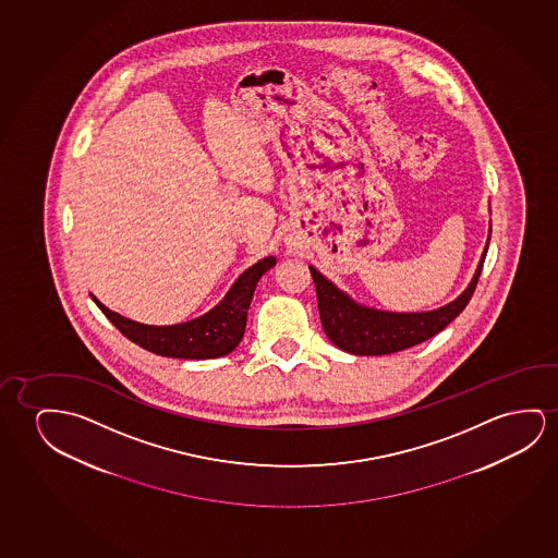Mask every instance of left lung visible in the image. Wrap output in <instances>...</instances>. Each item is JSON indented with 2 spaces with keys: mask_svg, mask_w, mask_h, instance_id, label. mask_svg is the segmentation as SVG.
Instances as JSON below:
<instances>
[{
  "mask_svg": "<svg viewBox=\"0 0 558 558\" xmlns=\"http://www.w3.org/2000/svg\"><path fill=\"white\" fill-rule=\"evenodd\" d=\"M489 235H492V222H489ZM487 245H489V238L466 290L444 307L422 311V313H391V311L364 307L355 300H351L345 291L333 286L328 278H324L315 267H308L315 282L318 313H320L326 336L341 351L361 356L389 355L434 338L469 305L484 267Z\"/></svg>",
  "mask_w": 558,
  "mask_h": 558,
  "instance_id": "8db88e82",
  "label": "left lung"
}]
</instances>
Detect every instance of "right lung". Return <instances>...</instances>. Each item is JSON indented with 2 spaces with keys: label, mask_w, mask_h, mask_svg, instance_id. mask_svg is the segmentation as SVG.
Segmentation results:
<instances>
[{
  "label": "right lung",
  "mask_w": 558,
  "mask_h": 558,
  "mask_svg": "<svg viewBox=\"0 0 558 558\" xmlns=\"http://www.w3.org/2000/svg\"><path fill=\"white\" fill-rule=\"evenodd\" d=\"M275 265L276 257L260 258L253 267L238 276L227 295L218 305L210 308L209 313L197 316L194 320L170 326H154L130 320L126 316L107 308L94 293H89V298L130 341L151 351L155 355L195 361L218 359L232 353L242 341L247 324V311L257 282L260 276Z\"/></svg>",
  "instance_id": "add662e5"
}]
</instances>
